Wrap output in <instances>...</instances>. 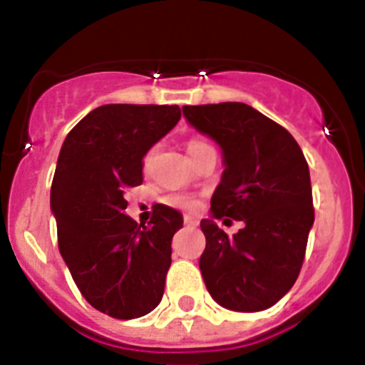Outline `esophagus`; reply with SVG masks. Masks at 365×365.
<instances>
[{
  "label": "esophagus",
  "mask_w": 365,
  "mask_h": 365,
  "mask_svg": "<svg viewBox=\"0 0 365 365\" xmlns=\"http://www.w3.org/2000/svg\"><path fill=\"white\" fill-rule=\"evenodd\" d=\"M183 224H185V226H198V220H196L195 217H189V215H187V217H183Z\"/></svg>",
  "instance_id": "34e87169"
}]
</instances>
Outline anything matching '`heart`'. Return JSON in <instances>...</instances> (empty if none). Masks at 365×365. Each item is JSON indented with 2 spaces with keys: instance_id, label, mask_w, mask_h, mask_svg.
Wrapping results in <instances>:
<instances>
[{
  "instance_id": "b5f03b06",
  "label": "heart",
  "mask_w": 365,
  "mask_h": 365,
  "mask_svg": "<svg viewBox=\"0 0 365 365\" xmlns=\"http://www.w3.org/2000/svg\"><path fill=\"white\" fill-rule=\"evenodd\" d=\"M211 148L213 147H211L205 139L191 138L189 141H187V150H189L192 160L200 156V154H204V152L211 150ZM165 204L176 209H187V211H192V209L198 207L196 198H192L191 195H183V192H173V195H167L165 196Z\"/></svg>"
}]
</instances>
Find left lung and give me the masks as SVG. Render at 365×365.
<instances>
[{"label": "left lung", "mask_w": 365, "mask_h": 365, "mask_svg": "<svg viewBox=\"0 0 365 365\" xmlns=\"http://www.w3.org/2000/svg\"><path fill=\"white\" fill-rule=\"evenodd\" d=\"M183 115L224 150L213 217L246 224L227 237L215 220L200 222L205 287L230 310L268 309L292 288L305 261L314 224L309 163L287 128L248 104L183 106Z\"/></svg>", "instance_id": "1"}]
</instances>
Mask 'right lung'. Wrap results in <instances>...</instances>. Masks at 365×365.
I'll return each mask as SVG.
<instances>
[{
    "label": "right lung",
    "mask_w": 365,
    "mask_h": 365,
    "mask_svg": "<svg viewBox=\"0 0 365 365\" xmlns=\"http://www.w3.org/2000/svg\"><path fill=\"white\" fill-rule=\"evenodd\" d=\"M182 112L174 104H104L66 138L51 185L58 250L93 309L134 319L160 305L182 215L156 204L147 226L125 215L143 158Z\"/></svg>",
    "instance_id": "right-lung-1"
}]
</instances>
